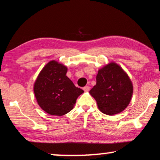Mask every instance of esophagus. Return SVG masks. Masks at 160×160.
Here are the masks:
<instances>
[{
  "instance_id": "obj_1",
  "label": "esophagus",
  "mask_w": 160,
  "mask_h": 160,
  "mask_svg": "<svg viewBox=\"0 0 160 160\" xmlns=\"http://www.w3.org/2000/svg\"><path fill=\"white\" fill-rule=\"evenodd\" d=\"M83 90H84V91H85V92H88V91L90 90V87L89 86H85L83 88Z\"/></svg>"
}]
</instances>
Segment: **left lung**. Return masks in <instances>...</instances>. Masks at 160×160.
Instances as JSON below:
<instances>
[{
  "instance_id": "1",
  "label": "left lung",
  "mask_w": 160,
  "mask_h": 160,
  "mask_svg": "<svg viewBox=\"0 0 160 160\" xmlns=\"http://www.w3.org/2000/svg\"><path fill=\"white\" fill-rule=\"evenodd\" d=\"M103 114L113 115L127 107L133 93V86L127 74L115 63H109L98 70L96 84L90 91Z\"/></svg>"
}]
</instances>
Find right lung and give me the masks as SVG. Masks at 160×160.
I'll use <instances>...</instances> for the list:
<instances>
[{
    "mask_svg": "<svg viewBox=\"0 0 160 160\" xmlns=\"http://www.w3.org/2000/svg\"><path fill=\"white\" fill-rule=\"evenodd\" d=\"M67 68L56 61L48 62L39 74L34 87L37 103L51 115L61 116L71 111L84 92L66 76Z\"/></svg>",
    "mask_w": 160,
    "mask_h": 160,
    "instance_id": "obj_1",
    "label": "right lung"
}]
</instances>
